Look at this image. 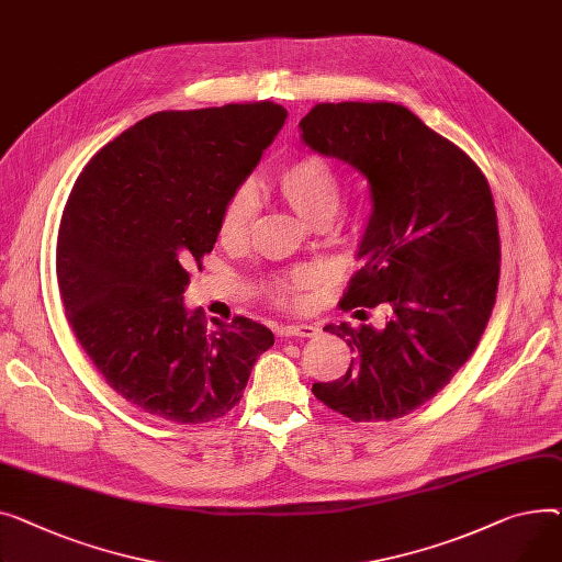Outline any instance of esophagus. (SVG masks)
Instances as JSON below:
<instances>
[{"label": "esophagus", "instance_id": "obj_1", "mask_svg": "<svg viewBox=\"0 0 562 562\" xmlns=\"http://www.w3.org/2000/svg\"><path fill=\"white\" fill-rule=\"evenodd\" d=\"M279 334L283 338H315L319 334V328L313 324H288V326H281Z\"/></svg>", "mask_w": 562, "mask_h": 562}]
</instances>
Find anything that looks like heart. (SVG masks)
<instances>
[{"label":"heart","mask_w":562,"mask_h":562,"mask_svg":"<svg viewBox=\"0 0 562 562\" xmlns=\"http://www.w3.org/2000/svg\"><path fill=\"white\" fill-rule=\"evenodd\" d=\"M283 200L304 220L319 224L331 220L342 204V179L338 170L319 154H304L288 162L274 177ZM258 213V196L251 186L243 183L228 194L220 213L217 234L224 245H243L249 238ZM322 285V272L315 268H296L277 277L268 292L281 306L306 308Z\"/></svg>","instance_id":"1"}]
</instances>
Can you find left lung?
<instances>
[{"mask_svg":"<svg viewBox=\"0 0 562 562\" xmlns=\"http://www.w3.org/2000/svg\"><path fill=\"white\" fill-rule=\"evenodd\" d=\"M300 126L313 151L349 162L370 183L360 266L340 308H387L383 328L324 326L356 356L345 376L313 383V394L353 422L404 417L465 366L487 326L502 258L487 179L400 104H317Z\"/></svg>","mask_w":562,"mask_h":562,"instance_id":"1","label":"left lung"}]
</instances>
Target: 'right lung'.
Segmentation results:
<instances>
[{
	"mask_svg": "<svg viewBox=\"0 0 562 562\" xmlns=\"http://www.w3.org/2000/svg\"><path fill=\"white\" fill-rule=\"evenodd\" d=\"M285 117L272 102L154 113L99 149L70 192L56 243L65 315L106 383L149 415H226L274 345L249 317L209 331L183 292Z\"/></svg>",
	"mask_w": 562,
	"mask_h": 562,
	"instance_id": "add662e5",
	"label": "right lung"
}]
</instances>
